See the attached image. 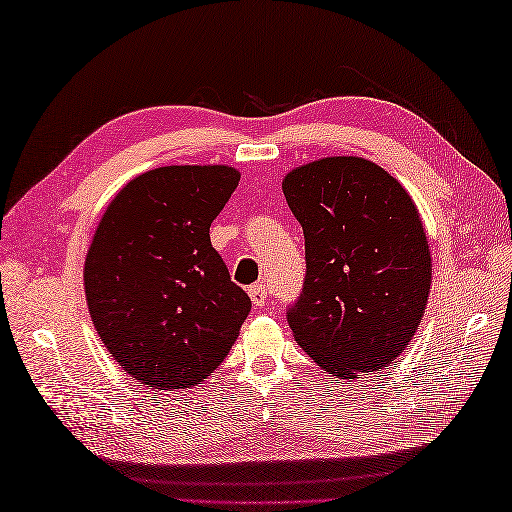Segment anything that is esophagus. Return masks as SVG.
Listing matches in <instances>:
<instances>
[{
    "mask_svg": "<svg viewBox=\"0 0 512 512\" xmlns=\"http://www.w3.org/2000/svg\"><path fill=\"white\" fill-rule=\"evenodd\" d=\"M248 295H250V301L255 303V306H266L268 301V288L264 281H259V284H253L248 288Z\"/></svg>",
    "mask_w": 512,
    "mask_h": 512,
    "instance_id": "34e87169",
    "label": "esophagus"
}]
</instances>
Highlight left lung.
<instances>
[{
	"label": "left lung",
	"mask_w": 512,
	"mask_h": 512,
	"mask_svg": "<svg viewBox=\"0 0 512 512\" xmlns=\"http://www.w3.org/2000/svg\"><path fill=\"white\" fill-rule=\"evenodd\" d=\"M284 195L306 239V279L286 312L297 343L339 378L387 367L418 330L431 288L416 204L354 156L297 167Z\"/></svg>",
	"instance_id": "obj_1"
}]
</instances>
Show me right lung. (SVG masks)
<instances>
[{
  "instance_id": "obj_1",
  "label": "right lung",
  "mask_w": 512,
  "mask_h": 512,
  "mask_svg": "<svg viewBox=\"0 0 512 512\" xmlns=\"http://www.w3.org/2000/svg\"><path fill=\"white\" fill-rule=\"evenodd\" d=\"M224 165L151 169L118 191L85 259L101 341L154 389L198 385L224 361L250 312L209 228L237 189Z\"/></svg>"
}]
</instances>
